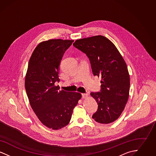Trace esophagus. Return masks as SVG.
<instances>
[{
  "label": "esophagus",
  "instance_id": "obj_1",
  "mask_svg": "<svg viewBox=\"0 0 156 156\" xmlns=\"http://www.w3.org/2000/svg\"><path fill=\"white\" fill-rule=\"evenodd\" d=\"M88 94H87V93H86V94H82V98H83V99H86V98H87L88 97Z\"/></svg>",
  "mask_w": 156,
  "mask_h": 156
}]
</instances>
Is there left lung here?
I'll use <instances>...</instances> for the list:
<instances>
[{
  "mask_svg": "<svg viewBox=\"0 0 156 156\" xmlns=\"http://www.w3.org/2000/svg\"><path fill=\"white\" fill-rule=\"evenodd\" d=\"M75 47L87 54L92 73L101 77V92H91L98 104L92 116L96 122L108 124L118 119L128 101L130 75L126 62L116 47L101 35L76 40Z\"/></svg>",
  "mask_w": 156,
  "mask_h": 156,
  "instance_id": "left-lung-1",
  "label": "left lung"
}]
</instances>
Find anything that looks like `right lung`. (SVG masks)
<instances>
[{
  "label": "right lung",
  "instance_id": "right-lung-1",
  "mask_svg": "<svg viewBox=\"0 0 156 156\" xmlns=\"http://www.w3.org/2000/svg\"><path fill=\"white\" fill-rule=\"evenodd\" d=\"M74 42L50 39L37 45L30 57L25 76V88L30 106L39 120L52 130L69 123L73 109L81 98L75 92L59 90L58 71L62 56Z\"/></svg>",
  "mask_w": 156,
  "mask_h": 156
}]
</instances>
